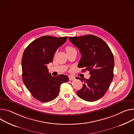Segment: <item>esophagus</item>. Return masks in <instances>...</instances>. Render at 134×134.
I'll return each instance as SVG.
<instances>
[{"mask_svg":"<svg viewBox=\"0 0 134 134\" xmlns=\"http://www.w3.org/2000/svg\"><path fill=\"white\" fill-rule=\"evenodd\" d=\"M69 79L70 81H72V80H74L75 79V77L74 76H69Z\"/></svg>","mask_w":134,"mask_h":134,"instance_id":"esophagus-1","label":"esophagus"}]
</instances>
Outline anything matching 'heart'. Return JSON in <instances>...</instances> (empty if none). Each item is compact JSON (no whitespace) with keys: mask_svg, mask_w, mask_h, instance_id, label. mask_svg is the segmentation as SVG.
Masks as SVG:
<instances>
[{"mask_svg":"<svg viewBox=\"0 0 134 134\" xmlns=\"http://www.w3.org/2000/svg\"><path fill=\"white\" fill-rule=\"evenodd\" d=\"M65 50H66V52H68L71 51H72V50H74L75 49H74V48H73V47H72L71 46H67L66 47Z\"/></svg>","mask_w":134,"mask_h":134,"instance_id":"heart-1","label":"heart"}]
</instances>
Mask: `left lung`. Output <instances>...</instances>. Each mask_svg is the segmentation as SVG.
I'll return each instance as SVG.
<instances>
[{"mask_svg": "<svg viewBox=\"0 0 134 134\" xmlns=\"http://www.w3.org/2000/svg\"><path fill=\"white\" fill-rule=\"evenodd\" d=\"M68 38L81 52L78 67L85 68L82 71H89L91 75L89 79H82L84 84L77 94L86 101L98 100L106 93L113 78V53L108 45L97 36L88 35ZM77 79L83 82L81 78Z\"/></svg>", "mask_w": 134, "mask_h": 134, "instance_id": "8db88e82", "label": "left lung"}]
</instances>
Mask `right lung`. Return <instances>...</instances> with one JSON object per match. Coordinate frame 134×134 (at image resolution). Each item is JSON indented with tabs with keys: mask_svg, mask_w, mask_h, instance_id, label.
<instances>
[{
	"mask_svg": "<svg viewBox=\"0 0 134 134\" xmlns=\"http://www.w3.org/2000/svg\"><path fill=\"white\" fill-rule=\"evenodd\" d=\"M67 37L44 36L34 40L25 49L22 59V80L28 90L37 100L45 103L58 96L61 84L67 82V75L52 76L47 65L52 63L58 48Z\"/></svg>",
	"mask_w": 134,
	"mask_h": 134,
	"instance_id": "right-lung-1",
	"label": "right lung"
}]
</instances>
